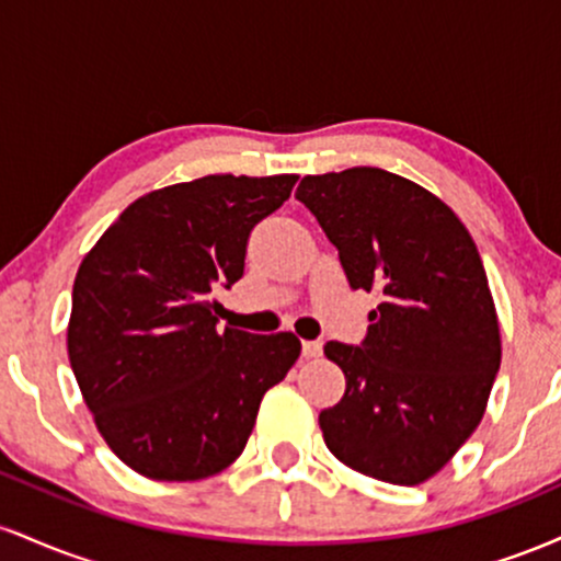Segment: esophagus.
I'll use <instances>...</instances> for the list:
<instances>
[{
  "label": "esophagus",
  "instance_id": "esophagus-1",
  "mask_svg": "<svg viewBox=\"0 0 561 561\" xmlns=\"http://www.w3.org/2000/svg\"><path fill=\"white\" fill-rule=\"evenodd\" d=\"M302 356H306V358L321 356V343H319V340H302Z\"/></svg>",
  "mask_w": 561,
  "mask_h": 561
}]
</instances>
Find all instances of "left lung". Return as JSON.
<instances>
[{"instance_id": "1", "label": "left lung", "mask_w": 561, "mask_h": 561, "mask_svg": "<svg viewBox=\"0 0 561 561\" xmlns=\"http://www.w3.org/2000/svg\"><path fill=\"white\" fill-rule=\"evenodd\" d=\"M353 289H377L362 345L327 343L345 396L319 414L345 467L392 485L440 472L478 430L501 366V332L478 244L424 186L382 169L306 176Z\"/></svg>"}]
</instances>
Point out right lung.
Masks as SVG:
<instances>
[{
  "label": "right lung",
  "instance_id": "add662e5",
  "mask_svg": "<svg viewBox=\"0 0 561 561\" xmlns=\"http://www.w3.org/2000/svg\"><path fill=\"white\" fill-rule=\"evenodd\" d=\"M298 176L216 173L134 199L83 255L68 358L96 430L150 480L227 469L268 388L298 362L293 332L218 330L216 287L244 272L248 237Z\"/></svg>",
  "mask_w": 561,
  "mask_h": 561
}]
</instances>
